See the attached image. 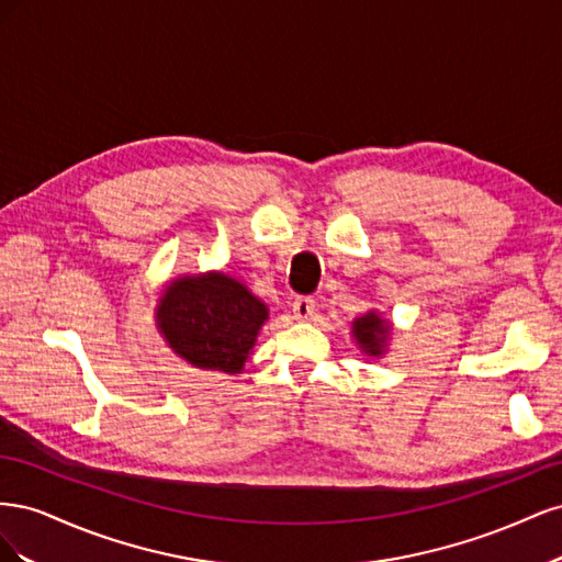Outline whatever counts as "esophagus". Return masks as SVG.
<instances>
[{
  "instance_id": "1",
  "label": "esophagus",
  "mask_w": 562,
  "mask_h": 562,
  "mask_svg": "<svg viewBox=\"0 0 562 562\" xmlns=\"http://www.w3.org/2000/svg\"><path fill=\"white\" fill-rule=\"evenodd\" d=\"M316 310V300L314 297H295L293 302V316L297 321H310Z\"/></svg>"
}]
</instances>
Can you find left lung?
<instances>
[{"label":"left lung","instance_id":"left-lung-1","mask_svg":"<svg viewBox=\"0 0 562 562\" xmlns=\"http://www.w3.org/2000/svg\"><path fill=\"white\" fill-rule=\"evenodd\" d=\"M391 321L380 312L370 310L351 321V337L356 347L368 359H382L391 342Z\"/></svg>","mask_w":562,"mask_h":562}]
</instances>
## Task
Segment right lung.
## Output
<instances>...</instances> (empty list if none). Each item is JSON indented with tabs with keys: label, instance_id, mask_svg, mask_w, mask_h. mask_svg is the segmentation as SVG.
<instances>
[{
	"label": "right lung",
	"instance_id": "1",
	"mask_svg": "<svg viewBox=\"0 0 562 562\" xmlns=\"http://www.w3.org/2000/svg\"><path fill=\"white\" fill-rule=\"evenodd\" d=\"M267 318V304L225 271L171 279L155 310L157 330L176 356L225 375H241Z\"/></svg>",
	"mask_w": 562,
	"mask_h": 562
}]
</instances>
